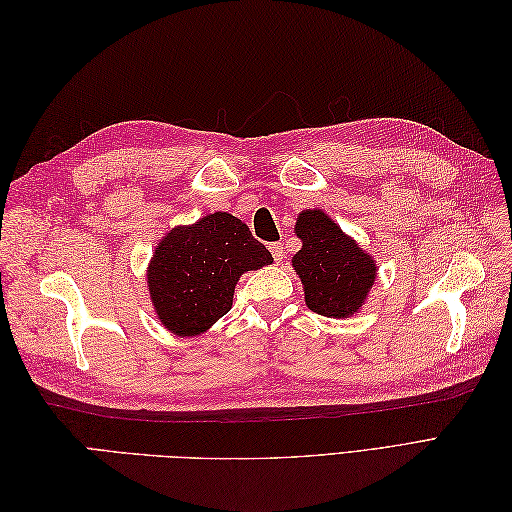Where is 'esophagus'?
Listing matches in <instances>:
<instances>
[{
    "instance_id": "obj_1",
    "label": "esophagus",
    "mask_w": 512,
    "mask_h": 512,
    "mask_svg": "<svg viewBox=\"0 0 512 512\" xmlns=\"http://www.w3.org/2000/svg\"><path fill=\"white\" fill-rule=\"evenodd\" d=\"M269 250H271V254H273V258H275V262H280L282 258H284V245L282 243H271L269 245Z\"/></svg>"
}]
</instances>
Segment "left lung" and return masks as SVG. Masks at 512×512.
I'll list each match as a JSON object with an SVG mask.
<instances>
[{
	"label": "left lung",
	"instance_id": "left-lung-1",
	"mask_svg": "<svg viewBox=\"0 0 512 512\" xmlns=\"http://www.w3.org/2000/svg\"><path fill=\"white\" fill-rule=\"evenodd\" d=\"M294 232L303 241L292 267L301 277L305 305L327 318L359 314L376 282V260L322 209L301 211Z\"/></svg>",
	"mask_w": 512,
	"mask_h": 512
}]
</instances>
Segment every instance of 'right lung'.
Instances as JSON below:
<instances>
[{
  "label": "right lung",
  "mask_w": 512,
  "mask_h": 512,
  "mask_svg": "<svg viewBox=\"0 0 512 512\" xmlns=\"http://www.w3.org/2000/svg\"><path fill=\"white\" fill-rule=\"evenodd\" d=\"M271 262L267 247L226 211L175 226L147 267L153 309L173 335L196 337L230 312L239 277Z\"/></svg>",
  "instance_id": "obj_1"
}]
</instances>
